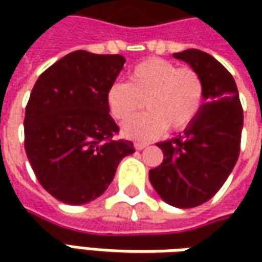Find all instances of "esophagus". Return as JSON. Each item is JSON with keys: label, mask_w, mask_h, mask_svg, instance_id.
I'll return each instance as SVG.
<instances>
[{"label": "esophagus", "mask_w": 262, "mask_h": 262, "mask_svg": "<svg viewBox=\"0 0 262 262\" xmlns=\"http://www.w3.org/2000/svg\"><path fill=\"white\" fill-rule=\"evenodd\" d=\"M147 146H148V143H141V141H137V143H134L136 150H143V148H146Z\"/></svg>", "instance_id": "obj_1"}]
</instances>
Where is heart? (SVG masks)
Wrapping results in <instances>:
<instances>
[{
	"label": "heart",
	"instance_id": "obj_1",
	"mask_svg": "<svg viewBox=\"0 0 262 262\" xmlns=\"http://www.w3.org/2000/svg\"><path fill=\"white\" fill-rule=\"evenodd\" d=\"M206 99L201 76L191 67H178L163 58H150L137 64L128 83L116 81L107 89V106L118 121H127L144 105L148 113L124 125V136L150 140L165 129L184 131L200 115Z\"/></svg>",
	"mask_w": 262,
	"mask_h": 262
}]
</instances>
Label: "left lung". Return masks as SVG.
<instances>
[{"mask_svg":"<svg viewBox=\"0 0 262 262\" xmlns=\"http://www.w3.org/2000/svg\"><path fill=\"white\" fill-rule=\"evenodd\" d=\"M173 56L201 76L206 99L192 125L176 138L157 143L163 162L148 172V179L167 204L191 208L214 195L236 165L244 111L233 77L216 58L198 49Z\"/></svg>","mask_w":262,"mask_h":262,"instance_id":"left-lung-1","label":"left lung"}]
</instances>
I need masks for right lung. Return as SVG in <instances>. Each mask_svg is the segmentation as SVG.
Returning a JSON list of instances; mask_svg holds the SVG:
<instances>
[{
	"mask_svg": "<svg viewBox=\"0 0 262 262\" xmlns=\"http://www.w3.org/2000/svg\"><path fill=\"white\" fill-rule=\"evenodd\" d=\"M125 64L122 55L74 51L43 71L25 115V150L37 181L56 200L86 204L111 185L119 162L136 150L114 140L107 89Z\"/></svg>",
	"mask_w": 262,
	"mask_h": 262,
	"instance_id": "right-lung-1",
	"label": "right lung"
}]
</instances>
